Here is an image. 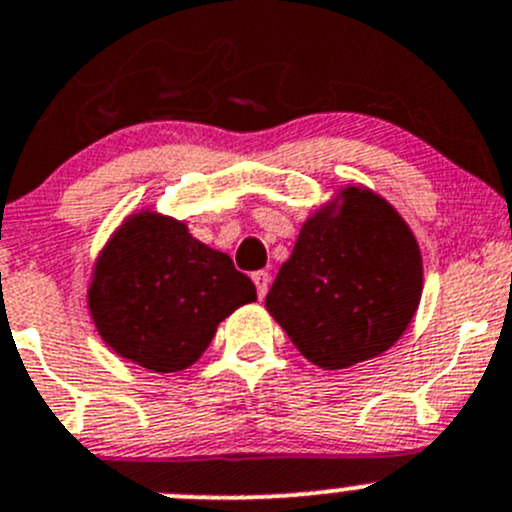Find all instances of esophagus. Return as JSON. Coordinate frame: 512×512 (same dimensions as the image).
<instances>
[{"instance_id":"obj_1","label":"esophagus","mask_w":512,"mask_h":512,"mask_svg":"<svg viewBox=\"0 0 512 512\" xmlns=\"http://www.w3.org/2000/svg\"><path fill=\"white\" fill-rule=\"evenodd\" d=\"M252 280H255V287H257V297H260V299H265L267 289H270V272H265V270L255 272V275H252Z\"/></svg>"}]
</instances>
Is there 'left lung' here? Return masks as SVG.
<instances>
[{"instance_id":"1","label":"left lung","mask_w":512,"mask_h":512,"mask_svg":"<svg viewBox=\"0 0 512 512\" xmlns=\"http://www.w3.org/2000/svg\"><path fill=\"white\" fill-rule=\"evenodd\" d=\"M299 230L265 307L322 369H347L399 342L423 287L418 242L399 213L349 185Z\"/></svg>"}]
</instances>
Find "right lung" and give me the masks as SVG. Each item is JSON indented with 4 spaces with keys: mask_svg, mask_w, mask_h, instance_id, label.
I'll list each match as a JSON object with an SVG mask.
<instances>
[{
    "mask_svg": "<svg viewBox=\"0 0 512 512\" xmlns=\"http://www.w3.org/2000/svg\"><path fill=\"white\" fill-rule=\"evenodd\" d=\"M255 285L225 252L156 213L131 215L103 247L89 309L103 342L160 374L188 369L218 324L255 302Z\"/></svg>",
    "mask_w": 512,
    "mask_h": 512,
    "instance_id": "add662e5",
    "label": "right lung"
}]
</instances>
